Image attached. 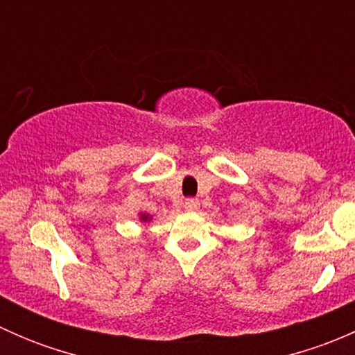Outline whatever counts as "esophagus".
<instances>
[{
	"mask_svg": "<svg viewBox=\"0 0 355 355\" xmlns=\"http://www.w3.org/2000/svg\"><path fill=\"white\" fill-rule=\"evenodd\" d=\"M185 209L187 211H198L199 209V200L198 199H187L185 200Z\"/></svg>",
	"mask_w": 355,
	"mask_h": 355,
	"instance_id": "esophagus-1",
	"label": "esophagus"
}]
</instances>
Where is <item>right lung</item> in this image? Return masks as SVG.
I'll return each instance as SVG.
<instances>
[{
    "mask_svg": "<svg viewBox=\"0 0 355 355\" xmlns=\"http://www.w3.org/2000/svg\"><path fill=\"white\" fill-rule=\"evenodd\" d=\"M139 220H141V221H151V216H149V214H146V213H141Z\"/></svg>",
    "mask_w": 355,
    "mask_h": 355,
    "instance_id": "1",
    "label": "right lung"
}]
</instances>
